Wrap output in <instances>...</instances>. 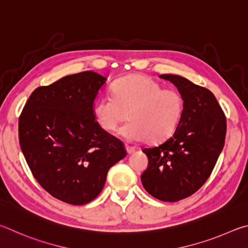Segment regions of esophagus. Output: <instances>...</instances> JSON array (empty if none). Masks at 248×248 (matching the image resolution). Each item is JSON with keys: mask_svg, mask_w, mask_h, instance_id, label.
<instances>
[{"mask_svg": "<svg viewBox=\"0 0 248 248\" xmlns=\"http://www.w3.org/2000/svg\"><path fill=\"white\" fill-rule=\"evenodd\" d=\"M125 149H126L128 155H132V154L134 153V151H135V148H134V147L128 146V145H125Z\"/></svg>", "mask_w": 248, "mask_h": 248, "instance_id": "1", "label": "esophagus"}]
</instances>
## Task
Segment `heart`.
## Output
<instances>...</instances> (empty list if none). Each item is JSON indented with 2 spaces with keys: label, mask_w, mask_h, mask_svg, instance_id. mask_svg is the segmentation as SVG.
Instances as JSON below:
<instances>
[{
  "label": "heart",
  "mask_w": 248,
  "mask_h": 248,
  "mask_svg": "<svg viewBox=\"0 0 248 248\" xmlns=\"http://www.w3.org/2000/svg\"><path fill=\"white\" fill-rule=\"evenodd\" d=\"M184 111V98L179 91L164 89L146 75H128L112 86V95H102L93 107L100 128L114 132L126 119L120 135L128 141L146 140L160 144L170 138L179 126Z\"/></svg>",
  "instance_id": "b5f03b06"
}]
</instances>
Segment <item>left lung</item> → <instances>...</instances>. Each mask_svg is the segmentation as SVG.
I'll use <instances>...</instances> for the list:
<instances>
[{
  "mask_svg": "<svg viewBox=\"0 0 248 248\" xmlns=\"http://www.w3.org/2000/svg\"><path fill=\"white\" fill-rule=\"evenodd\" d=\"M184 98V111L175 133L163 144L142 149L148 168L141 183L151 196L179 202L205 184L223 149L227 120L210 90L185 77L163 74Z\"/></svg>",
  "mask_w": 248,
  "mask_h": 248,
  "instance_id": "obj_1",
  "label": "left lung"
}]
</instances>
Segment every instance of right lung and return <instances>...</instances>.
<instances>
[{
  "mask_svg": "<svg viewBox=\"0 0 248 248\" xmlns=\"http://www.w3.org/2000/svg\"><path fill=\"white\" fill-rule=\"evenodd\" d=\"M106 80L87 71L38 87L19 116V145L34 179L71 205L93 201L108 169L126 155L123 142L100 128L93 115Z\"/></svg>",
  "mask_w": 248,
  "mask_h": 248,
  "instance_id": "right-lung-1",
  "label": "right lung"
}]
</instances>
